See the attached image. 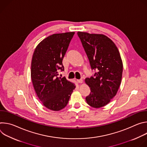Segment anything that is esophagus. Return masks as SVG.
Segmentation results:
<instances>
[{
    "mask_svg": "<svg viewBox=\"0 0 147 147\" xmlns=\"http://www.w3.org/2000/svg\"><path fill=\"white\" fill-rule=\"evenodd\" d=\"M77 81L78 83H82L83 82V80H82V79H79V80H77Z\"/></svg>",
    "mask_w": 147,
    "mask_h": 147,
    "instance_id": "obj_1",
    "label": "esophagus"
}]
</instances>
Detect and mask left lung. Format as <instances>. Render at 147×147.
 <instances>
[{"label": "left lung", "instance_id": "left-lung-1", "mask_svg": "<svg viewBox=\"0 0 147 147\" xmlns=\"http://www.w3.org/2000/svg\"><path fill=\"white\" fill-rule=\"evenodd\" d=\"M84 49L89 59L94 76L86 79L91 89L86 98L90 106L103 107L116 95L120 87L123 63L119 51L113 42L102 34L78 32Z\"/></svg>", "mask_w": 147, "mask_h": 147}]
</instances>
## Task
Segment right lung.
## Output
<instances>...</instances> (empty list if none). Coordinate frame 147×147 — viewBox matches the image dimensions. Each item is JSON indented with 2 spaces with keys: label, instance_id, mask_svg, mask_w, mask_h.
Masks as SVG:
<instances>
[{
  "label": "right lung",
  "instance_id": "1",
  "mask_svg": "<svg viewBox=\"0 0 147 147\" xmlns=\"http://www.w3.org/2000/svg\"><path fill=\"white\" fill-rule=\"evenodd\" d=\"M74 32L55 34L42 40L36 47L31 61V76L35 92L48 109L58 111L66 107L75 84L64 77L62 61Z\"/></svg>",
  "mask_w": 147,
  "mask_h": 147
}]
</instances>
